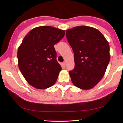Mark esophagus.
<instances>
[{"instance_id": "obj_1", "label": "esophagus", "mask_w": 123, "mask_h": 123, "mask_svg": "<svg viewBox=\"0 0 123 123\" xmlns=\"http://www.w3.org/2000/svg\"><path fill=\"white\" fill-rule=\"evenodd\" d=\"M62 66H63L64 67H66V62H63V63H62Z\"/></svg>"}]
</instances>
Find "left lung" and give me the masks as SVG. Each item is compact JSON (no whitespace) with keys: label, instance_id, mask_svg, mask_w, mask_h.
I'll return each instance as SVG.
<instances>
[{"label":"left lung","instance_id":"left-lung-1","mask_svg":"<svg viewBox=\"0 0 123 123\" xmlns=\"http://www.w3.org/2000/svg\"><path fill=\"white\" fill-rule=\"evenodd\" d=\"M66 36L74 55V69L69 75L74 86L88 90L98 84L110 60L109 43L97 29L79 26L68 29Z\"/></svg>","mask_w":123,"mask_h":123}]
</instances>
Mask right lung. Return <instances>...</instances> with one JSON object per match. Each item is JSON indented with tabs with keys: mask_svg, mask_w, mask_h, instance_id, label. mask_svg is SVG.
Returning a JSON list of instances; mask_svg holds the SVG:
<instances>
[{
	"mask_svg": "<svg viewBox=\"0 0 123 123\" xmlns=\"http://www.w3.org/2000/svg\"><path fill=\"white\" fill-rule=\"evenodd\" d=\"M64 35V30L41 26L32 29L23 39L17 51L18 67L31 86L43 89L55 84L62 68L54 45Z\"/></svg>",
	"mask_w": 123,
	"mask_h": 123,
	"instance_id": "add662e5",
	"label": "right lung"
}]
</instances>
